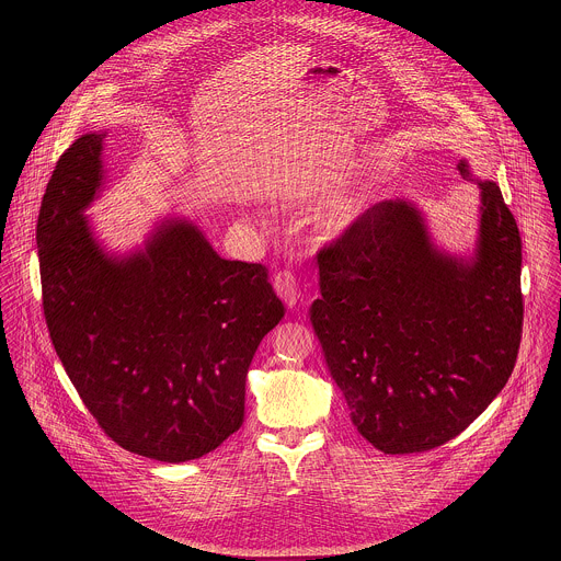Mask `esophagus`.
<instances>
[{
  "instance_id": "obj_1",
  "label": "esophagus",
  "mask_w": 561,
  "mask_h": 561,
  "mask_svg": "<svg viewBox=\"0 0 561 561\" xmlns=\"http://www.w3.org/2000/svg\"><path fill=\"white\" fill-rule=\"evenodd\" d=\"M274 291H276L278 298L287 305V309H296L298 302H300V296H302L298 278H296L291 272H287V270H285V272H278V274L274 276Z\"/></svg>"
}]
</instances>
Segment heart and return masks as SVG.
<instances>
[{"label":"heart","mask_w":561,"mask_h":561,"mask_svg":"<svg viewBox=\"0 0 561 561\" xmlns=\"http://www.w3.org/2000/svg\"><path fill=\"white\" fill-rule=\"evenodd\" d=\"M347 222H350V214L332 216V218H330V222H328V233H332V236L341 233V231L347 227Z\"/></svg>","instance_id":"obj_1"}]
</instances>
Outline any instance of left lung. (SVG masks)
<instances>
[{"instance_id": "1", "label": "left lung", "mask_w": 561, "mask_h": 561, "mask_svg": "<svg viewBox=\"0 0 561 561\" xmlns=\"http://www.w3.org/2000/svg\"><path fill=\"white\" fill-rule=\"evenodd\" d=\"M473 250L440 245L416 201L367 209L318 256L311 323L356 430L385 454L434 449L467 430L512 376L523 245L494 181L478 179Z\"/></svg>"}]
</instances>
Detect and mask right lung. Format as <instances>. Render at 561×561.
I'll use <instances>...</instances> for the list:
<instances>
[{
	"mask_svg": "<svg viewBox=\"0 0 561 561\" xmlns=\"http://www.w3.org/2000/svg\"><path fill=\"white\" fill-rule=\"evenodd\" d=\"M107 131L78 138L43 196L36 248L51 343L81 401L123 449L187 462L243 421L245 378L285 307L261 263L222 259L179 214L114 252L90 205L110 183Z\"/></svg>",
	"mask_w": 561,
	"mask_h": 561,
	"instance_id": "obj_1",
	"label": "right lung"
}]
</instances>
